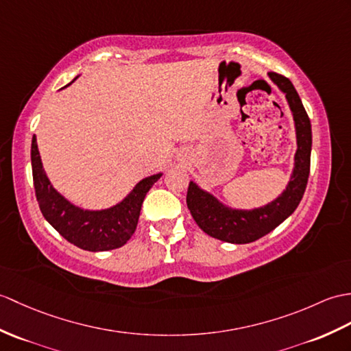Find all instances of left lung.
Listing matches in <instances>:
<instances>
[{
    "label": "left lung",
    "mask_w": 351,
    "mask_h": 351,
    "mask_svg": "<svg viewBox=\"0 0 351 351\" xmlns=\"http://www.w3.org/2000/svg\"><path fill=\"white\" fill-rule=\"evenodd\" d=\"M267 76L286 95L293 121H295L298 143L295 167H293L286 190L271 203L254 209H233L226 206L214 194L202 190L193 181L190 182L189 191H186V206L194 221L203 232L224 242L248 243L272 232L295 213L306 189L309 165H311V122L290 80L274 71L267 73Z\"/></svg>",
    "instance_id": "obj_1"
}]
</instances>
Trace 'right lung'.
<instances>
[{
  "instance_id": "1",
  "label": "right lung",
  "mask_w": 351,
  "mask_h": 351,
  "mask_svg": "<svg viewBox=\"0 0 351 351\" xmlns=\"http://www.w3.org/2000/svg\"><path fill=\"white\" fill-rule=\"evenodd\" d=\"M31 166L36 197L46 221L73 245L94 252L115 250L127 243L137 227L146 193L162 175L156 173L142 179L115 206L89 210L73 205L53 189L43 169L36 136H32L31 142Z\"/></svg>"
}]
</instances>
